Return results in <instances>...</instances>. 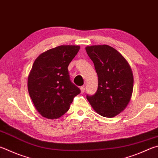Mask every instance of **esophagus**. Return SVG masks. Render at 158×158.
<instances>
[{
  "mask_svg": "<svg viewBox=\"0 0 158 158\" xmlns=\"http://www.w3.org/2000/svg\"><path fill=\"white\" fill-rule=\"evenodd\" d=\"M80 90H81V93H84V91H85V87L84 86H81L80 88Z\"/></svg>",
  "mask_w": 158,
  "mask_h": 158,
  "instance_id": "1",
  "label": "esophagus"
}]
</instances>
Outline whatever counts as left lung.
Returning a JSON list of instances; mask_svg holds the SVG:
<instances>
[{
	"instance_id": "left-lung-1",
	"label": "left lung",
	"mask_w": 158,
	"mask_h": 158,
	"mask_svg": "<svg viewBox=\"0 0 158 158\" xmlns=\"http://www.w3.org/2000/svg\"><path fill=\"white\" fill-rule=\"evenodd\" d=\"M98 76V88L86 98L100 115L113 117L130 102L133 88V76L127 60L114 48L107 45L85 48Z\"/></svg>"
}]
</instances>
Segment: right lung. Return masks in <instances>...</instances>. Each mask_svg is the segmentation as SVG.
Wrapping results in <instances>:
<instances>
[{
    "label": "right lung",
    "instance_id": "1",
    "mask_svg": "<svg viewBox=\"0 0 158 158\" xmlns=\"http://www.w3.org/2000/svg\"><path fill=\"white\" fill-rule=\"evenodd\" d=\"M79 49V45H60L41 54L34 62L28 92L37 111L45 118L64 115L81 92L71 82L68 70Z\"/></svg>",
    "mask_w": 158,
    "mask_h": 158
}]
</instances>
